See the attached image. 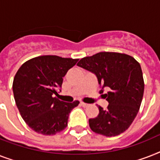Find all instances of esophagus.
<instances>
[{
	"mask_svg": "<svg viewBox=\"0 0 160 160\" xmlns=\"http://www.w3.org/2000/svg\"><path fill=\"white\" fill-rule=\"evenodd\" d=\"M80 105H81V106L85 107H85H88V106H89V105H89V104H86V103H84V102L80 103Z\"/></svg>",
	"mask_w": 160,
	"mask_h": 160,
	"instance_id": "1",
	"label": "esophagus"
}]
</instances>
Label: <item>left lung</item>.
<instances>
[{"instance_id":"obj_1","label":"left lung","mask_w":160,"mask_h":160,"mask_svg":"<svg viewBox=\"0 0 160 160\" xmlns=\"http://www.w3.org/2000/svg\"><path fill=\"white\" fill-rule=\"evenodd\" d=\"M77 65L95 73L102 89L109 90L105 94L107 109L98 105V116L89 119L91 130L106 137L122 134L135 119L143 99L144 82L139 63L126 54L100 52L82 58Z\"/></svg>"}]
</instances>
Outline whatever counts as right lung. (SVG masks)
<instances>
[{
    "label": "right lung",
    "mask_w": 160,
    "mask_h": 160,
    "mask_svg": "<svg viewBox=\"0 0 160 160\" xmlns=\"http://www.w3.org/2000/svg\"><path fill=\"white\" fill-rule=\"evenodd\" d=\"M79 59L41 55L27 60L14 77V98L22 119L38 134L53 135L67 127L70 111L80 102L61 101L55 95L63 77Z\"/></svg>",
    "instance_id": "1"
}]
</instances>
